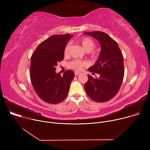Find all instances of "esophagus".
<instances>
[{
  "label": "esophagus",
  "instance_id": "esophagus-1",
  "mask_svg": "<svg viewBox=\"0 0 150 150\" xmlns=\"http://www.w3.org/2000/svg\"><path fill=\"white\" fill-rule=\"evenodd\" d=\"M80 74H81V73H80L79 72H75V76L79 75H80Z\"/></svg>",
  "mask_w": 150,
  "mask_h": 150
}]
</instances>
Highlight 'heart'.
<instances>
[{
	"mask_svg": "<svg viewBox=\"0 0 150 150\" xmlns=\"http://www.w3.org/2000/svg\"><path fill=\"white\" fill-rule=\"evenodd\" d=\"M79 42L83 50L87 52H90L96 46L95 42L89 37H83L80 40ZM70 47L71 44L68 43L65 47V49H64V56L65 57H67L69 55ZM86 62L83 60H73L68 63V66L71 69L76 71H81L83 69V68L86 65Z\"/></svg>",
	"mask_w": 150,
	"mask_h": 150,
	"instance_id": "b5f03b06",
	"label": "heart"
}]
</instances>
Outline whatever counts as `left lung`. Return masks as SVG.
Wrapping results in <instances>:
<instances>
[{"mask_svg":"<svg viewBox=\"0 0 150 150\" xmlns=\"http://www.w3.org/2000/svg\"><path fill=\"white\" fill-rule=\"evenodd\" d=\"M83 34L97 39L101 47L96 63L88 69L93 75L100 74V77L94 78L88 75V81L84 85L85 92L96 102L108 101L116 95L123 82V54L116 41L106 33L93 31Z\"/></svg>","mask_w":150,"mask_h":150,"instance_id":"obj_1","label":"left lung"}]
</instances>
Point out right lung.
I'll use <instances>...</instances> for the list:
<instances>
[{"label":"right lung","instance_id":"obj_1","mask_svg":"<svg viewBox=\"0 0 150 150\" xmlns=\"http://www.w3.org/2000/svg\"><path fill=\"white\" fill-rule=\"evenodd\" d=\"M73 35H54L37 46L31 58L30 78L33 87L44 101L57 104L65 100L75 74L68 70L61 76L56 74L57 63L64 59V49Z\"/></svg>","mask_w":150,"mask_h":150}]
</instances>
